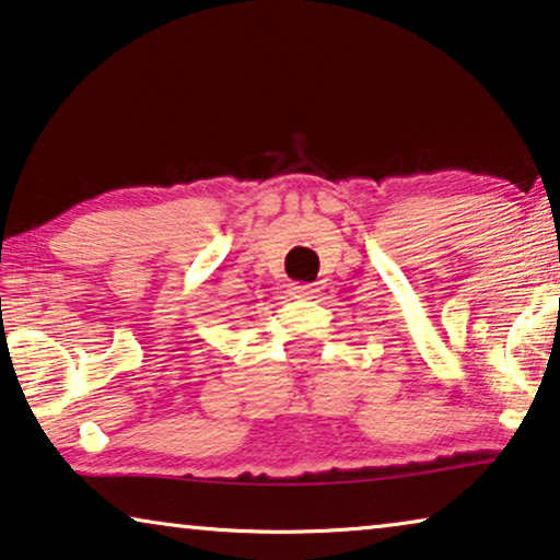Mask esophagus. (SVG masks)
Segmentation results:
<instances>
[{
	"instance_id": "34e87169",
	"label": "esophagus",
	"mask_w": 560,
	"mask_h": 560,
	"mask_svg": "<svg viewBox=\"0 0 560 560\" xmlns=\"http://www.w3.org/2000/svg\"><path fill=\"white\" fill-rule=\"evenodd\" d=\"M313 293V285H305V282H290V295L293 298H307Z\"/></svg>"
}]
</instances>
